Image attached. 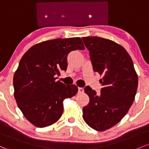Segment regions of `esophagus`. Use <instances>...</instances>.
Returning a JSON list of instances; mask_svg holds the SVG:
<instances>
[{
  "label": "esophagus",
  "mask_w": 149,
  "mask_h": 149,
  "mask_svg": "<svg viewBox=\"0 0 149 149\" xmlns=\"http://www.w3.org/2000/svg\"><path fill=\"white\" fill-rule=\"evenodd\" d=\"M84 88H79V93H84Z\"/></svg>",
  "instance_id": "34e87169"
}]
</instances>
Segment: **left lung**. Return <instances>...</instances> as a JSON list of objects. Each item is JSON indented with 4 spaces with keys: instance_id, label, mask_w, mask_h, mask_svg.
<instances>
[{
    "instance_id": "obj_1",
    "label": "left lung",
    "mask_w": 149,
    "mask_h": 149,
    "mask_svg": "<svg viewBox=\"0 0 149 149\" xmlns=\"http://www.w3.org/2000/svg\"><path fill=\"white\" fill-rule=\"evenodd\" d=\"M89 51L93 69L99 73L101 93L89 86L88 104L83 108V118L90 127L103 131L113 127L127 113L135 98L138 76L132 59L123 47L97 36L82 38Z\"/></svg>"
}]
</instances>
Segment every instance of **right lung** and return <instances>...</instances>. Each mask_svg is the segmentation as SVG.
<instances>
[{
    "label": "right lung",
    "instance_id": "1",
    "mask_svg": "<svg viewBox=\"0 0 149 149\" xmlns=\"http://www.w3.org/2000/svg\"><path fill=\"white\" fill-rule=\"evenodd\" d=\"M84 49L80 38H57L38 43L23 56L14 73V97L34 126L43 128L57 121L63 111V100L77 93L76 85L65 86L56 77L60 70H66L70 52Z\"/></svg>",
    "mask_w": 149,
    "mask_h": 149
}]
</instances>
